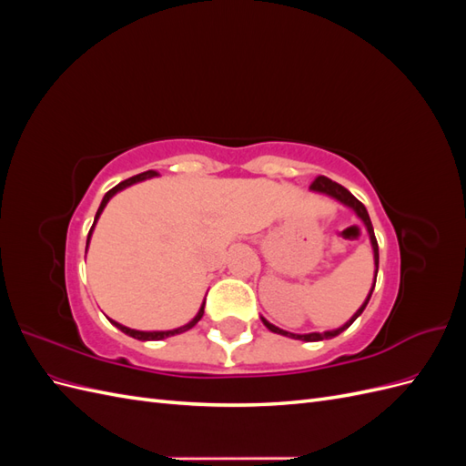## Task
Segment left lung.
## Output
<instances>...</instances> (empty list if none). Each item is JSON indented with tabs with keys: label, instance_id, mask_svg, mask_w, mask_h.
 <instances>
[{
	"label": "left lung",
	"instance_id": "left-lung-1",
	"mask_svg": "<svg viewBox=\"0 0 466 466\" xmlns=\"http://www.w3.org/2000/svg\"><path fill=\"white\" fill-rule=\"evenodd\" d=\"M311 190H313V192H319V194H324V196H330V198H334L336 202L344 204L346 208H350L351 211H354V214L360 218V221L365 225V231H368V235H370L371 248H373L375 276H373V286H371V289H370V293H368V298H365V301L361 303V307L358 309V311H356L354 315H351V319H350V320H346V322L342 324V327H338V329H334V330L309 332V334H295V332H288V330H284V329H278L276 324L268 322L264 317H260V319H262V322H264V327H266L268 330H270V332H276V334H281V336L293 338V340H303V342L330 340V338H334V336H338L340 332H344L346 329H350V324L354 322V320L363 313V309H365V307H368V303H370V299H371V293H373V289H375L377 272H379V245H377V238H375V233H373V225H371V219H370V214H368V209H365V206H363V204L356 198V196L351 194L348 188H344L342 185H338V182H334V180H330V178H327V177H317V178L313 180Z\"/></svg>",
	"mask_w": 466,
	"mask_h": 466
}]
</instances>
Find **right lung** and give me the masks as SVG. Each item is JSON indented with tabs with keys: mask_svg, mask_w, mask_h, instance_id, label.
Returning a JSON list of instances; mask_svg holds the SVG:
<instances>
[{
	"mask_svg": "<svg viewBox=\"0 0 466 466\" xmlns=\"http://www.w3.org/2000/svg\"><path fill=\"white\" fill-rule=\"evenodd\" d=\"M153 177H157V173H155V171H146V173H139V175H136V177H132V178H126V180H122L120 185H116L115 188H110V190L105 194V198H103L101 206H98L96 214H95L93 228H91V231H89V235H87V247H86V252H87V248H89V241H91V235H93L95 225H96L98 218H101L103 209H105V206L108 204V200L112 198V196H115L116 192H120V190H124V188H128V187L136 185V182H142V180H146V178H153ZM204 305H206V301H202V305H200V309H198V313H196V317H194L190 322H187L185 327H178V329H173V330H134V329L124 327V324H120V322H116V320H112V319H108V320H110L112 324H115L116 329H120L124 334H128V336L136 338V340H165V338H168V336L182 334V332L190 330L192 327H196V322H198V320L202 319V315H204Z\"/></svg>",
	"mask_w": 466,
	"mask_h": 466,
	"instance_id": "add662e5",
	"label": "right lung"
}]
</instances>
